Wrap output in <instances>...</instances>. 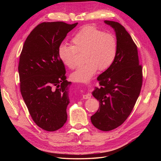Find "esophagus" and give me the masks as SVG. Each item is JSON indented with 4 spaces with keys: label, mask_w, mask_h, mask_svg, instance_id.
<instances>
[{
    "label": "esophagus",
    "mask_w": 161,
    "mask_h": 161,
    "mask_svg": "<svg viewBox=\"0 0 161 161\" xmlns=\"http://www.w3.org/2000/svg\"><path fill=\"white\" fill-rule=\"evenodd\" d=\"M91 97V94H89V93L84 95L83 96H82V98H83L84 99H90Z\"/></svg>",
    "instance_id": "1"
}]
</instances>
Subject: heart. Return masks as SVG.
<instances>
[{
    "label": "heart",
    "instance_id": "1",
    "mask_svg": "<svg viewBox=\"0 0 161 161\" xmlns=\"http://www.w3.org/2000/svg\"><path fill=\"white\" fill-rule=\"evenodd\" d=\"M73 45L61 43L58 54L61 62L67 67L73 69L76 64L78 51H85L86 60L77 66L70 75L71 79L78 82L89 81L98 68L105 70L113 64L118 52V43L111 33H105L99 29L88 26L81 29L72 38Z\"/></svg>",
    "mask_w": 161,
    "mask_h": 161
}]
</instances>
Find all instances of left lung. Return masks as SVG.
<instances>
[{
  "label": "left lung",
  "mask_w": 161,
  "mask_h": 161,
  "mask_svg": "<svg viewBox=\"0 0 161 161\" xmlns=\"http://www.w3.org/2000/svg\"><path fill=\"white\" fill-rule=\"evenodd\" d=\"M104 23L114 29L118 43L115 60L97 77L100 87L92 95L99 101V108L91 117L95 128L110 131L122 124L132 111L142 84V69L139 65L137 46L120 23Z\"/></svg>",
  "instance_id": "obj_1"
}]
</instances>
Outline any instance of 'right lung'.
<instances>
[{"mask_svg":"<svg viewBox=\"0 0 161 161\" xmlns=\"http://www.w3.org/2000/svg\"><path fill=\"white\" fill-rule=\"evenodd\" d=\"M78 23L43 22L24 43L18 67L20 89L31 118L42 129L59 130L67 120L69 87L58 47Z\"/></svg>","mask_w":161,"mask_h":161,"instance_id":"1","label":"right lung"}]
</instances>
